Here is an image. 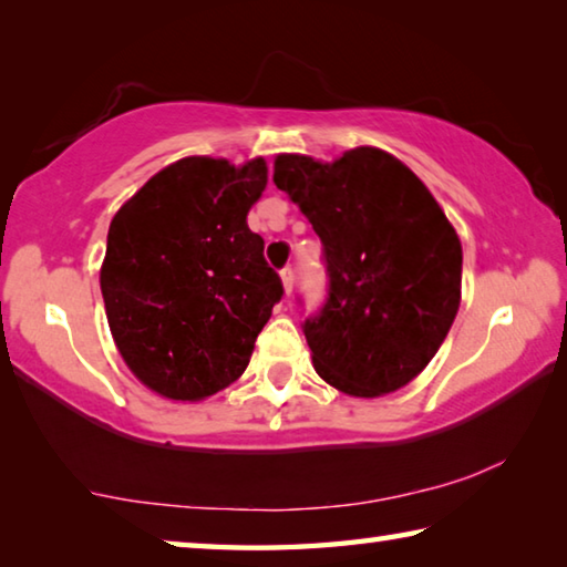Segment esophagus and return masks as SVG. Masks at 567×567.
Returning <instances> with one entry per match:
<instances>
[{
  "label": "esophagus",
  "instance_id": "obj_1",
  "mask_svg": "<svg viewBox=\"0 0 567 567\" xmlns=\"http://www.w3.org/2000/svg\"><path fill=\"white\" fill-rule=\"evenodd\" d=\"M280 280H282V287H285V295L290 297L292 287H295V272L290 270V267H285V270L280 272Z\"/></svg>",
  "mask_w": 567,
  "mask_h": 567
}]
</instances>
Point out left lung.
<instances>
[{
  "mask_svg": "<svg viewBox=\"0 0 567 567\" xmlns=\"http://www.w3.org/2000/svg\"><path fill=\"white\" fill-rule=\"evenodd\" d=\"M275 185L324 247L330 297L305 322L315 372L350 398L405 388L447 338L463 290L455 227L405 162L380 147L275 157Z\"/></svg>",
  "mask_w": 567,
  "mask_h": 567,
  "instance_id": "left-lung-1",
  "label": "left lung"
}]
</instances>
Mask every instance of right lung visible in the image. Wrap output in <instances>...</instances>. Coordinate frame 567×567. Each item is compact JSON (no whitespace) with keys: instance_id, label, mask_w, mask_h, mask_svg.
<instances>
[{"instance_id":"add662e5","label":"right lung","mask_w":567,"mask_h":567,"mask_svg":"<svg viewBox=\"0 0 567 567\" xmlns=\"http://www.w3.org/2000/svg\"><path fill=\"white\" fill-rule=\"evenodd\" d=\"M267 162L192 155L152 175L112 217L100 267L112 340L147 390L197 402L243 375L282 297L247 213Z\"/></svg>"}]
</instances>
